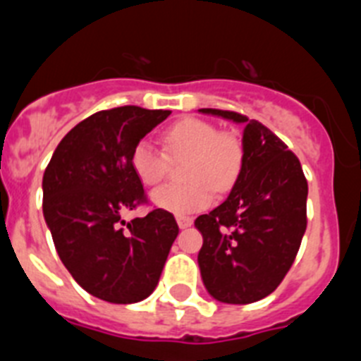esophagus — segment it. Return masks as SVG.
I'll use <instances>...</instances> for the list:
<instances>
[{"label":"esophagus","instance_id":"obj_1","mask_svg":"<svg viewBox=\"0 0 361 361\" xmlns=\"http://www.w3.org/2000/svg\"><path fill=\"white\" fill-rule=\"evenodd\" d=\"M176 221H178V226H180L181 230L192 226V222H194V221H192V217H188V215H178Z\"/></svg>","mask_w":361,"mask_h":361}]
</instances>
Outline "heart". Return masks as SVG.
Masks as SVG:
<instances>
[{"label": "heart", "mask_w": 361, "mask_h": 361, "mask_svg": "<svg viewBox=\"0 0 361 361\" xmlns=\"http://www.w3.org/2000/svg\"><path fill=\"white\" fill-rule=\"evenodd\" d=\"M171 160L187 158L181 167L183 185H171L157 190L151 201L161 210L176 215L196 214L210 207L215 190L233 187L244 164V147L230 133L196 117H185L164 133ZM131 169L146 187H157L169 173V160L151 140L142 139L131 149Z\"/></svg>", "instance_id": "heart-1"}]
</instances>
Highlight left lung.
I'll return each instance as SVG.
<instances>
[{
  "mask_svg": "<svg viewBox=\"0 0 361 361\" xmlns=\"http://www.w3.org/2000/svg\"><path fill=\"white\" fill-rule=\"evenodd\" d=\"M200 112L244 123V164L222 204L196 219L208 294L228 305L260 301L290 271L306 231L308 181L287 144L258 121L230 110Z\"/></svg>",
  "mask_w": 361,
  "mask_h": 361,
  "instance_id": "1",
  "label": "left lung"
}]
</instances>
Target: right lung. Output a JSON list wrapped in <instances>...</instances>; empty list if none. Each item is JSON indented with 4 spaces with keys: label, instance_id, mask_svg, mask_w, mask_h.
<instances>
[{
    "label": "right lung",
    "instance_id": "add662e5",
    "mask_svg": "<svg viewBox=\"0 0 361 361\" xmlns=\"http://www.w3.org/2000/svg\"><path fill=\"white\" fill-rule=\"evenodd\" d=\"M171 110L117 106L78 123L44 171L42 210L56 252L89 294L130 305L151 295L178 237L171 212L123 221L147 203L131 169V149Z\"/></svg>",
    "mask_w": 361,
    "mask_h": 361
}]
</instances>
